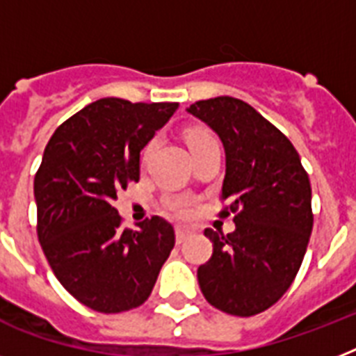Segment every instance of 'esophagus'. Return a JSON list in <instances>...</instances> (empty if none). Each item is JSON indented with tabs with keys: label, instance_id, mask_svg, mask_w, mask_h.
<instances>
[{
	"label": "esophagus",
	"instance_id": "1",
	"mask_svg": "<svg viewBox=\"0 0 356 356\" xmlns=\"http://www.w3.org/2000/svg\"><path fill=\"white\" fill-rule=\"evenodd\" d=\"M190 234H192V231H190L188 227H181V225H179V227L175 229V238H177V243H183L184 240L190 236Z\"/></svg>",
	"mask_w": 356,
	"mask_h": 356
}]
</instances>
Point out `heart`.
Returning <instances> with one entry per match:
<instances>
[{
    "mask_svg": "<svg viewBox=\"0 0 356 356\" xmlns=\"http://www.w3.org/2000/svg\"><path fill=\"white\" fill-rule=\"evenodd\" d=\"M207 138H212V136L209 133H201V131H197V133L190 134L188 144L194 145L197 144V142H201V140H207ZM147 151H149V147H147ZM170 209H172L173 212H177V214H184V212H186V207H184L183 201H173L172 205H170Z\"/></svg>",
    "mask_w": 356,
    "mask_h": 356,
    "instance_id": "b5f03b06",
    "label": "heart"
}]
</instances>
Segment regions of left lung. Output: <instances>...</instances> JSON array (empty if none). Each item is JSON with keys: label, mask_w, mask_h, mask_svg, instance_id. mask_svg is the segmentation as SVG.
<instances>
[{"label": "left lung", "mask_w": 356, "mask_h": 356, "mask_svg": "<svg viewBox=\"0 0 356 356\" xmlns=\"http://www.w3.org/2000/svg\"><path fill=\"white\" fill-rule=\"evenodd\" d=\"M186 113L222 140V200L236 212L234 233L205 231L212 257L197 270L201 292L227 314H259L282 298L303 262L314 222L309 175L292 142L242 99L212 97Z\"/></svg>", "instance_id": "obj_1"}]
</instances>
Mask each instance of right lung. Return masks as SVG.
<instances>
[{"label": "right lung", "instance_id": "add662e5", "mask_svg": "<svg viewBox=\"0 0 356 356\" xmlns=\"http://www.w3.org/2000/svg\"><path fill=\"white\" fill-rule=\"evenodd\" d=\"M177 108L103 97L66 120L44 149L35 177L38 240L58 282L88 309L140 307L175 245L164 218L120 227L114 201L138 181L140 151Z\"/></svg>", "mask_w": 356, "mask_h": 356}]
</instances>
